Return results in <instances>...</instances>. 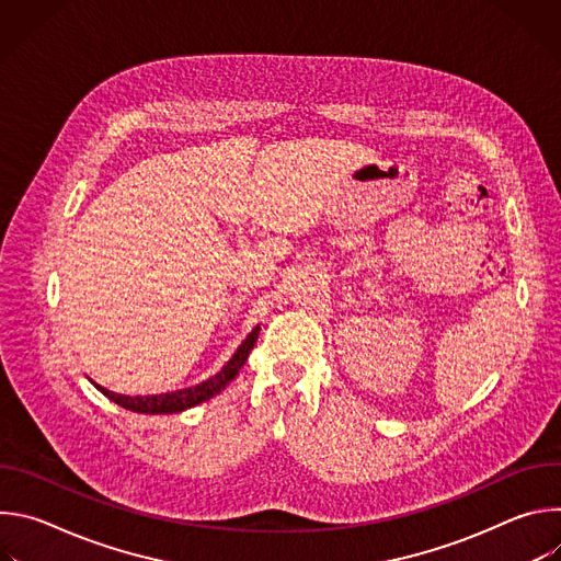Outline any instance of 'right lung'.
Instances as JSON below:
<instances>
[{"label": "right lung", "mask_w": 561, "mask_h": 561, "mask_svg": "<svg viewBox=\"0 0 561 561\" xmlns=\"http://www.w3.org/2000/svg\"><path fill=\"white\" fill-rule=\"evenodd\" d=\"M260 337V327H255L247 340L239 344V348L234 351V355L221 366L219 373H215L213 377H208L206 381L197 383V386H188V388H180V390H173V392H162V394H119V392H113L100 383H95V388L106 394L111 402H115L117 407L126 409V411H133V413H146V415H173V413H182L186 409H193L202 402H206V399L219 394L226 383H230L234 379V375L239 373V368H242L249 359V353L253 351L255 342Z\"/></svg>", "instance_id": "add662e5"}]
</instances>
